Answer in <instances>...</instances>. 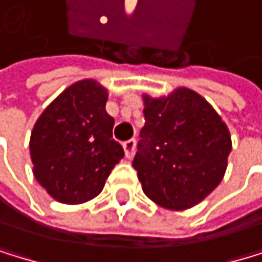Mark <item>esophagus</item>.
<instances>
[{"label":"esophagus","mask_w":262,"mask_h":262,"mask_svg":"<svg viewBox=\"0 0 262 262\" xmlns=\"http://www.w3.org/2000/svg\"><path fill=\"white\" fill-rule=\"evenodd\" d=\"M135 148H137V142L132 138V140H127L124 142V151H125V158H132L135 155Z\"/></svg>","instance_id":"1"}]
</instances>
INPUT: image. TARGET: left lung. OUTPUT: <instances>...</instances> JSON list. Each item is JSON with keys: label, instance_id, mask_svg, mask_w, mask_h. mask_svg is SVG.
Segmentation results:
<instances>
[{"label": "left lung", "instance_id": "8db88e82", "mask_svg": "<svg viewBox=\"0 0 262 262\" xmlns=\"http://www.w3.org/2000/svg\"><path fill=\"white\" fill-rule=\"evenodd\" d=\"M145 99L132 166L145 195L167 209L198 205L226 174L232 142L212 106L188 88Z\"/></svg>", "mask_w": 262, "mask_h": 262}]
</instances>
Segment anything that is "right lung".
<instances>
[{"mask_svg":"<svg viewBox=\"0 0 262 262\" xmlns=\"http://www.w3.org/2000/svg\"><path fill=\"white\" fill-rule=\"evenodd\" d=\"M107 92L80 80L45 109L32 130L30 156L38 184L59 203L78 205L98 196L124 148L113 138Z\"/></svg>","mask_w":262,"mask_h":262,"instance_id":"add662e5","label":"right lung"}]
</instances>
